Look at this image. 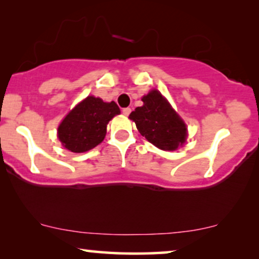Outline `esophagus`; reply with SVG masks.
Segmentation results:
<instances>
[{
    "mask_svg": "<svg viewBox=\"0 0 259 259\" xmlns=\"http://www.w3.org/2000/svg\"><path fill=\"white\" fill-rule=\"evenodd\" d=\"M130 113H131V108L130 107L122 109V114L123 115H130Z\"/></svg>",
    "mask_w": 259,
    "mask_h": 259,
    "instance_id": "34e87169",
    "label": "esophagus"
}]
</instances>
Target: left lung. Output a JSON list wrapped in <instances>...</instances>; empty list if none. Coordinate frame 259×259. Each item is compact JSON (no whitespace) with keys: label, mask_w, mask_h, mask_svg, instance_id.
Returning <instances> with one entry per match:
<instances>
[{"label":"left lung","mask_w":259,"mask_h":259,"mask_svg":"<svg viewBox=\"0 0 259 259\" xmlns=\"http://www.w3.org/2000/svg\"><path fill=\"white\" fill-rule=\"evenodd\" d=\"M144 105L130 114L143 137L162 151H176L186 141L187 128L169 102L157 90L141 99Z\"/></svg>","instance_id":"left-lung-1"}]
</instances>
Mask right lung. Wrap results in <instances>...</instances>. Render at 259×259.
Returning <instances> with one entry per match:
<instances>
[{
    "label": "right lung",
    "mask_w": 259,
    "mask_h": 259,
    "mask_svg": "<svg viewBox=\"0 0 259 259\" xmlns=\"http://www.w3.org/2000/svg\"><path fill=\"white\" fill-rule=\"evenodd\" d=\"M120 108L114 101L104 102L93 95L83 99L65 116L58 128L62 146L74 153H82L98 146L106 137L107 123Z\"/></svg>",
    "instance_id": "right-lung-1"
}]
</instances>
